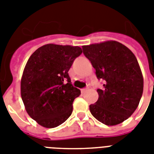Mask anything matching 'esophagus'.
<instances>
[{"label": "esophagus", "mask_w": 154, "mask_h": 154, "mask_svg": "<svg viewBox=\"0 0 154 154\" xmlns=\"http://www.w3.org/2000/svg\"><path fill=\"white\" fill-rule=\"evenodd\" d=\"M87 89H88V88H84V89H82V90H81V91H82V94H84L85 92V91H86V90H87Z\"/></svg>", "instance_id": "esophagus-1"}]
</instances>
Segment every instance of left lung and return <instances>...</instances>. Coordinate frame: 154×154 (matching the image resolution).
<instances>
[{
  "instance_id": "1",
  "label": "left lung",
  "mask_w": 154,
  "mask_h": 154,
  "mask_svg": "<svg viewBox=\"0 0 154 154\" xmlns=\"http://www.w3.org/2000/svg\"><path fill=\"white\" fill-rule=\"evenodd\" d=\"M83 53L103 80L98 100L89 105L92 115L106 125H116L131 116L143 93L144 81L136 57L120 42L108 41L82 46Z\"/></svg>"
}]
</instances>
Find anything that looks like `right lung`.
<instances>
[{
	"label": "right lung",
	"mask_w": 154,
	"mask_h": 154,
	"mask_svg": "<svg viewBox=\"0 0 154 154\" xmlns=\"http://www.w3.org/2000/svg\"><path fill=\"white\" fill-rule=\"evenodd\" d=\"M82 53L78 46L47 44L29 58L20 81V95L30 117L55 128L70 117L80 89L72 86L69 70Z\"/></svg>",
	"instance_id": "obj_1"
}]
</instances>
